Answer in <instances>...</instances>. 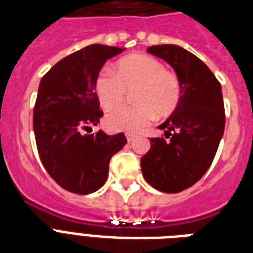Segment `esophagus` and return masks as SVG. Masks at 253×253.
Returning <instances> with one entry per match:
<instances>
[{"label": "esophagus", "instance_id": "1", "mask_svg": "<svg viewBox=\"0 0 253 253\" xmlns=\"http://www.w3.org/2000/svg\"><path fill=\"white\" fill-rule=\"evenodd\" d=\"M125 137H126V141H128V142H132L133 139L136 138V136H134V134H132V133H126V134H125Z\"/></svg>", "mask_w": 253, "mask_h": 253}]
</instances>
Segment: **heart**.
I'll return each mask as SVG.
<instances>
[{
  "instance_id": "obj_1",
  "label": "heart",
  "mask_w": 253,
  "mask_h": 253,
  "mask_svg": "<svg viewBox=\"0 0 253 253\" xmlns=\"http://www.w3.org/2000/svg\"><path fill=\"white\" fill-rule=\"evenodd\" d=\"M134 88L136 106L120 107L111 112L106 119L111 129L137 132L146 126L154 115L159 119L172 115L180 103L181 84L176 74L147 54H129L117 62L115 76L102 72L95 80V91L106 110L119 106L125 92Z\"/></svg>"
}]
</instances>
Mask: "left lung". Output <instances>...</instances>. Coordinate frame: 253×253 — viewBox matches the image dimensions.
I'll use <instances>...</instances> for the list:
<instances>
[{
	"label": "left lung",
	"instance_id": "1",
	"mask_svg": "<svg viewBox=\"0 0 253 253\" xmlns=\"http://www.w3.org/2000/svg\"><path fill=\"white\" fill-rule=\"evenodd\" d=\"M172 66L181 84L176 111L158 126L165 137L150 138V150L141 169L151 187L177 193L204 176L211 165L225 130L221 84L195 54L175 44L147 48Z\"/></svg>",
	"mask_w": 253,
	"mask_h": 253
}]
</instances>
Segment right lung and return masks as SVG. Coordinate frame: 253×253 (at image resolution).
<instances>
[{"mask_svg":"<svg viewBox=\"0 0 253 253\" xmlns=\"http://www.w3.org/2000/svg\"><path fill=\"white\" fill-rule=\"evenodd\" d=\"M123 50L103 44L84 46L40 81L34 107L38 153L50 177L72 193L88 195L103 187L112 155L126 143L123 133H84L103 116L95 80L107 60Z\"/></svg>","mask_w":253,"mask_h":253,"instance_id":"obj_1","label":"right lung"}]
</instances>
